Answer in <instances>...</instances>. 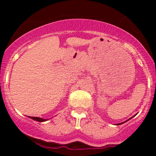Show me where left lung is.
Here are the masks:
<instances>
[{
    "label": "left lung",
    "mask_w": 156,
    "mask_h": 156,
    "mask_svg": "<svg viewBox=\"0 0 156 156\" xmlns=\"http://www.w3.org/2000/svg\"><path fill=\"white\" fill-rule=\"evenodd\" d=\"M130 119H131V118H130ZM129 119H128V120H129ZM126 121H127V120H126ZM123 122H121V123H118V124H122V123H123Z\"/></svg>",
    "instance_id": "1"
}]
</instances>
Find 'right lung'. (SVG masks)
I'll return each instance as SVG.
<instances>
[{
    "mask_svg": "<svg viewBox=\"0 0 156 156\" xmlns=\"http://www.w3.org/2000/svg\"><path fill=\"white\" fill-rule=\"evenodd\" d=\"M30 119H34V120L37 121V122H45V121L48 120V119H43V118H40V117H34V116H29Z\"/></svg>",
    "mask_w": 156,
    "mask_h": 156,
    "instance_id": "1",
    "label": "right lung"
}]
</instances>
